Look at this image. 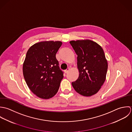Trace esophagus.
<instances>
[{
  "mask_svg": "<svg viewBox=\"0 0 132 132\" xmlns=\"http://www.w3.org/2000/svg\"><path fill=\"white\" fill-rule=\"evenodd\" d=\"M69 68H67L66 70H64V72H65L66 73H67L69 71Z\"/></svg>",
  "mask_w": 132,
  "mask_h": 132,
  "instance_id": "34e87169",
  "label": "esophagus"
}]
</instances>
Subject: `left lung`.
<instances>
[{"instance_id": "1", "label": "left lung", "mask_w": 132, "mask_h": 132, "mask_svg": "<svg viewBox=\"0 0 132 132\" xmlns=\"http://www.w3.org/2000/svg\"><path fill=\"white\" fill-rule=\"evenodd\" d=\"M77 57L78 79L72 82L79 94L91 96L101 89L106 78L108 62L102 47L90 40L71 41Z\"/></svg>"}]
</instances>
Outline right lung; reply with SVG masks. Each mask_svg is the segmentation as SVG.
<instances>
[{
	"mask_svg": "<svg viewBox=\"0 0 132 132\" xmlns=\"http://www.w3.org/2000/svg\"><path fill=\"white\" fill-rule=\"evenodd\" d=\"M62 44L61 41H42L27 52L23 65L24 78L29 89L39 98H51L59 89L64 76L55 54Z\"/></svg>",
	"mask_w": 132,
	"mask_h": 132,
	"instance_id": "add662e5",
	"label": "right lung"
}]
</instances>
